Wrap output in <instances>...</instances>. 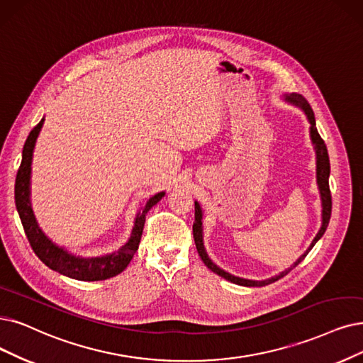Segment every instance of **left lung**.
<instances>
[{
	"mask_svg": "<svg viewBox=\"0 0 363 363\" xmlns=\"http://www.w3.org/2000/svg\"><path fill=\"white\" fill-rule=\"evenodd\" d=\"M283 99L286 103L296 106L298 108H301L306 114V118L310 123V140L313 143V147L315 152V182H317V187H318V194H320V201H322V225L320 229L315 234L314 240L311 241L310 247L303 252L298 259L296 262H294L291 267L286 268L284 271L279 272L277 275H272L269 279L265 280H250V279H242V277H237L234 274H229L228 271L222 269L219 265H216L211 257L208 256L207 250H206V245H204V226H202V217H204V213H202V208L199 206V202L195 201V223H194V240L196 244V250L202 259V262L206 264V267L208 269H211L214 274L220 275L225 280L230 281V283H235L240 286H245V287H260V286H267L271 284L274 281H277L279 279L284 277L287 272H291L299 262H302L303 257H306L310 250L314 247V244L320 240L325 234V230L329 225V219H330V211H332V196H330V191H329V174H330V164H329V155H328V149H326V144L322 140V137L318 135V131L315 128V119H314V113L310 107V104L307 103V99L303 98L299 94H283Z\"/></svg>",
	"mask_w": 363,
	"mask_h": 363,
	"instance_id": "1",
	"label": "left lung"
}]
</instances>
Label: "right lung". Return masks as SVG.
<instances>
[{"label": "right lung", "instance_id": "add662e5", "mask_svg": "<svg viewBox=\"0 0 363 363\" xmlns=\"http://www.w3.org/2000/svg\"><path fill=\"white\" fill-rule=\"evenodd\" d=\"M45 123L43 118L38 125L28 135L25 146L22 150V162L14 183V202H16V210L19 213L22 226L28 241H30L34 253L38 256L43 264L48 265L50 269L60 272L65 277L82 280V281H99L114 277L121 274L131 262L134 257L140 240L143 235L144 222H146L147 211L157 204L165 195V192H157L147 199L135 214L134 226L131 230V237L122 245L119 250L113 253H107L103 256H79L71 253L62 245L53 242L43 230L35 219V214L31 206V172H33V156L35 143L40 135V131Z\"/></svg>", "mask_w": 363, "mask_h": 363}]
</instances>
